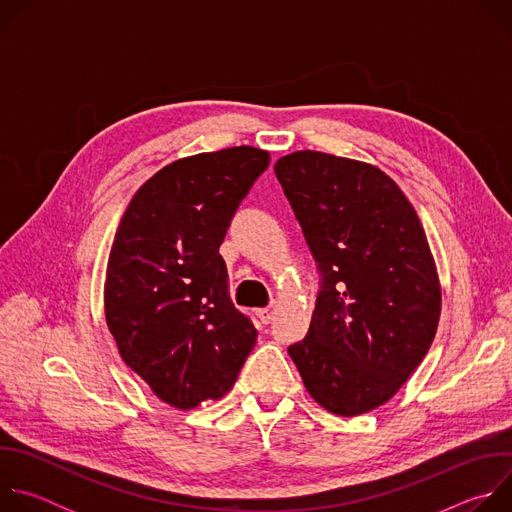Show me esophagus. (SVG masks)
Masks as SVG:
<instances>
[{
	"instance_id": "34e87169",
	"label": "esophagus",
	"mask_w": 512,
	"mask_h": 512,
	"mask_svg": "<svg viewBox=\"0 0 512 512\" xmlns=\"http://www.w3.org/2000/svg\"><path fill=\"white\" fill-rule=\"evenodd\" d=\"M275 312H277V308H275V304H271L269 308L257 310V316H259V320H261L263 324H269V322L275 318Z\"/></svg>"
}]
</instances>
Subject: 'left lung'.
I'll use <instances>...</instances> for the list:
<instances>
[{"label":"left lung","instance_id":"obj_1","mask_svg":"<svg viewBox=\"0 0 512 512\" xmlns=\"http://www.w3.org/2000/svg\"><path fill=\"white\" fill-rule=\"evenodd\" d=\"M273 170L322 275L308 336L287 352L324 409L373 411L419 367L440 322L419 216L371 164L304 150Z\"/></svg>","mask_w":512,"mask_h":512}]
</instances>
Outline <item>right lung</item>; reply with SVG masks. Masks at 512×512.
Segmentation results:
<instances>
[{
  "label": "right lung",
  "mask_w": 512,
  "mask_h": 512,
  "mask_svg": "<svg viewBox=\"0 0 512 512\" xmlns=\"http://www.w3.org/2000/svg\"><path fill=\"white\" fill-rule=\"evenodd\" d=\"M269 152L239 145L168 164L131 198L109 253L105 320L119 354L176 409L221 399L257 330L218 247Z\"/></svg>",
  "instance_id": "obj_1"
}]
</instances>
